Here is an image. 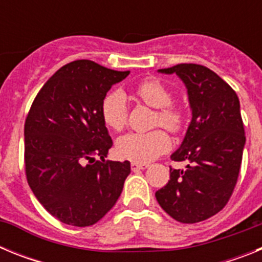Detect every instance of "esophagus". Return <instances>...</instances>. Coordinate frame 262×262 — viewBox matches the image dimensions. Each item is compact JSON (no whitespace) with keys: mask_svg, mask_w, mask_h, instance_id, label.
<instances>
[{"mask_svg":"<svg viewBox=\"0 0 262 262\" xmlns=\"http://www.w3.org/2000/svg\"><path fill=\"white\" fill-rule=\"evenodd\" d=\"M148 164H143V163H136V161H134V163H131V169H133L134 172L135 170H140V169H145L148 168Z\"/></svg>","mask_w":262,"mask_h":262,"instance_id":"esophagus-1","label":"esophagus"}]
</instances>
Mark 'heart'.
I'll return each instance as SVG.
<instances>
[{"label":"heart","mask_w":262,"mask_h":262,"mask_svg":"<svg viewBox=\"0 0 262 262\" xmlns=\"http://www.w3.org/2000/svg\"><path fill=\"white\" fill-rule=\"evenodd\" d=\"M135 96L149 107L157 108L155 124H161L166 129L177 133L184 123L182 113L172 103V94L168 88L157 78H145L135 86ZM102 119L108 128L120 131L127 123L126 97L115 90L103 98L101 106ZM170 139L161 128L148 133H128L117 140V152L120 157L136 163H148L168 151Z\"/></svg>","instance_id":"b5f03b06"}]
</instances>
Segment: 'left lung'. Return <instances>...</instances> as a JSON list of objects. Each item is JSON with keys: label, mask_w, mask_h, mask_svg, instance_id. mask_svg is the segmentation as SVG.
I'll return each mask as SVG.
<instances>
[{"label": "left lung", "mask_w": 262, "mask_h": 262, "mask_svg": "<svg viewBox=\"0 0 262 262\" xmlns=\"http://www.w3.org/2000/svg\"><path fill=\"white\" fill-rule=\"evenodd\" d=\"M159 72L176 73L184 81L193 117L182 144L170 156L189 161L187 169L170 168V180L155 195L173 219L198 223L223 209L237 182L245 145L239 98L226 81L200 64Z\"/></svg>", "instance_id": "obj_1"}]
</instances>
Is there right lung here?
<instances>
[{
  "mask_svg": "<svg viewBox=\"0 0 262 262\" xmlns=\"http://www.w3.org/2000/svg\"><path fill=\"white\" fill-rule=\"evenodd\" d=\"M128 75L76 60L61 67L32 102L25 123L27 182L41 206L62 223H97L123 190L131 166L129 161L105 160L113 140L101 106L110 88Z\"/></svg>",
  "mask_w": 262,
  "mask_h": 262,
  "instance_id": "right-lung-1",
  "label": "right lung"
}]
</instances>
